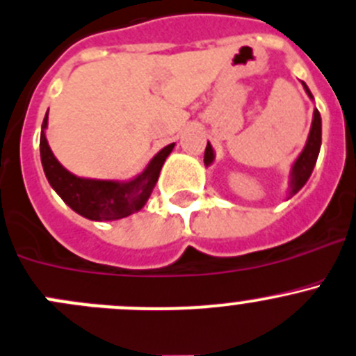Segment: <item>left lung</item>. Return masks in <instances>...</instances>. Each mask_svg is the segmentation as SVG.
Returning a JSON list of instances; mask_svg holds the SVG:
<instances>
[{"label":"left lung","mask_w":356,"mask_h":356,"mask_svg":"<svg viewBox=\"0 0 356 356\" xmlns=\"http://www.w3.org/2000/svg\"><path fill=\"white\" fill-rule=\"evenodd\" d=\"M302 86H305V90H306V94H308V97L312 99V101H315L305 81H302ZM320 146H322V118H320L318 109L315 108V111H313L312 129H309L308 140H306L305 149L301 151V154L296 158V161L292 163V167H291V175H289V177H291L289 179V188H291V191H289V196H294L296 193H298L299 189H301L302 186L308 182L309 175H312L313 168H315V165H316V158H318ZM213 160H216L213 147H212V144L207 143L205 158H203V161H205V167H210V165L213 163Z\"/></svg>","instance_id":"8db88e82"}]
</instances>
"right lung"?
Masks as SVG:
<instances>
[{"label": "right lung", "instance_id": "right-lung-1", "mask_svg": "<svg viewBox=\"0 0 356 356\" xmlns=\"http://www.w3.org/2000/svg\"><path fill=\"white\" fill-rule=\"evenodd\" d=\"M47 127L48 113L44 115L40 136V154L44 175L65 205L90 220H118L139 212L149 200L160 177L161 167L175 146V143H172L158 151L147 167L129 181L86 179L71 174L55 158L44 136Z\"/></svg>", "mask_w": 356, "mask_h": 356}]
</instances>
